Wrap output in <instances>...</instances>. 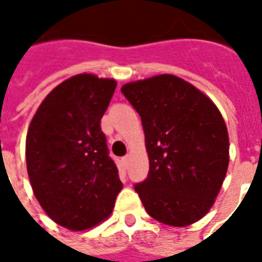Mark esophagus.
<instances>
[{"mask_svg":"<svg viewBox=\"0 0 262 262\" xmlns=\"http://www.w3.org/2000/svg\"><path fill=\"white\" fill-rule=\"evenodd\" d=\"M129 160H130V157H129V156H126V157H123V159H122V163L125 164V167H127V164H129Z\"/></svg>","mask_w":262,"mask_h":262,"instance_id":"34e87169","label":"esophagus"}]
</instances>
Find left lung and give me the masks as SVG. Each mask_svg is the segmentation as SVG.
<instances>
[{
	"label": "left lung",
	"mask_w": 262,
	"mask_h": 262,
	"mask_svg": "<svg viewBox=\"0 0 262 262\" xmlns=\"http://www.w3.org/2000/svg\"><path fill=\"white\" fill-rule=\"evenodd\" d=\"M142 118L147 178L135 185L153 219L176 227L213 206L229 167V133L213 101L188 81L160 74L120 88Z\"/></svg>",
	"instance_id": "obj_1"
}]
</instances>
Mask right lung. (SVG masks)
Here are the masks:
<instances>
[{
  "label": "right lung",
  "instance_id": "right-lung-1",
  "mask_svg": "<svg viewBox=\"0 0 262 262\" xmlns=\"http://www.w3.org/2000/svg\"><path fill=\"white\" fill-rule=\"evenodd\" d=\"M115 88L114 78L73 75L49 92L28 129L33 193L49 217L69 230L108 219L123 188L99 125Z\"/></svg>",
  "mask_w": 262,
  "mask_h": 262
}]
</instances>
